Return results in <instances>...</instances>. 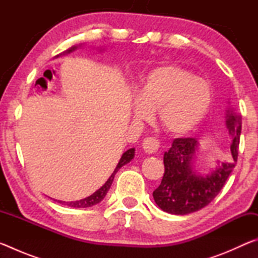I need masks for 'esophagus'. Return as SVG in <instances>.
Segmentation results:
<instances>
[{"label":"esophagus","instance_id":"esophagus-1","mask_svg":"<svg viewBox=\"0 0 258 258\" xmlns=\"http://www.w3.org/2000/svg\"><path fill=\"white\" fill-rule=\"evenodd\" d=\"M142 148L147 154H154L159 148V141L156 138L147 137L143 139L142 141Z\"/></svg>","mask_w":258,"mask_h":258}]
</instances>
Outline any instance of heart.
Masks as SVG:
<instances>
[{
  "instance_id": "b5f03b06",
  "label": "heart",
  "mask_w": 258,
  "mask_h": 258,
  "mask_svg": "<svg viewBox=\"0 0 258 258\" xmlns=\"http://www.w3.org/2000/svg\"><path fill=\"white\" fill-rule=\"evenodd\" d=\"M134 101V115L147 119L158 110V118L166 132L184 135L202 124L213 101L212 86L186 69L165 64L143 78Z\"/></svg>"
}]
</instances>
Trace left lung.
<instances>
[{
	"label": "left lung",
	"mask_w": 258,
	"mask_h": 258,
	"mask_svg": "<svg viewBox=\"0 0 258 258\" xmlns=\"http://www.w3.org/2000/svg\"><path fill=\"white\" fill-rule=\"evenodd\" d=\"M226 126L232 134L231 156L232 163H223L211 175L203 177L192 169L197 140L177 138L164 155L165 173L160 185L154 191L156 204L164 212L175 215H186L197 212L211 204L224 186L238 160V150L241 133L240 117L228 110Z\"/></svg>",
	"instance_id": "8db88e82"
}]
</instances>
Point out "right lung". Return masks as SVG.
<instances>
[{
    "label": "right lung",
    "instance_id": "right-lung-1",
    "mask_svg": "<svg viewBox=\"0 0 258 258\" xmlns=\"http://www.w3.org/2000/svg\"><path fill=\"white\" fill-rule=\"evenodd\" d=\"M75 49H76V46H74V47H72V49H69L68 52H72ZM133 157H134V148H132V149H128L127 151H125L123 156H121L118 165L116 166L115 171H113V173L111 174V176L108 178V181L104 183V184L101 187H100L98 191H95L93 195L90 196V197H87L85 199H82V200H77V202H71V203L59 202V203L62 204V205H67V206H69V207H75V208L91 207V206H93V205L99 204L104 197H106L108 190L110 189L111 183L113 181V177H115V174L118 172V169L121 167V166H124L125 164L130 163V161L133 159Z\"/></svg>",
    "mask_w": 258,
    "mask_h": 258
}]
</instances>
